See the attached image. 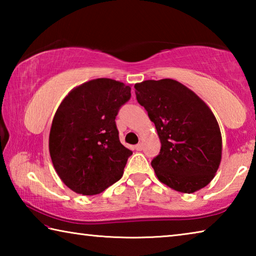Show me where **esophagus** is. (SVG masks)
I'll return each instance as SVG.
<instances>
[{
    "label": "esophagus",
    "mask_w": 256,
    "mask_h": 256,
    "mask_svg": "<svg viewBox=\"0 0 256 256\" xmlns=\"http://www.w3.org/2000/svg\"><path fill=\"white\" fill-rule=\"evenodd\" d=\"M142 149H144V144H138L136 146V150H138V151H141Z\"/></svg>",
    "instance_id": "esophagus-1"
}]
</instances>
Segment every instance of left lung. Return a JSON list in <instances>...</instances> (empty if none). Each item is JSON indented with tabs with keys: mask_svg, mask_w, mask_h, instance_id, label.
<instances>
[{
	"mask_svg": "<svg viewBox=\"0 0 256 256\" xmlns=\"http://www.w3.org/2000/svg\"><path fill=\"white\" fill-rule=\"evenodd\" d=\"M134 88L162 142L151 162L158 180L182 193L204 188L222 162V133L214 112L176 80H146Z\"/></svg>",
	"mask_w": 256,
	"mask_h": 256,
	"instance_id": "left-lung-1",
	"label": "left lung"
}]
</instances>
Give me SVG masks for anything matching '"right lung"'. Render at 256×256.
<instances>
[{
  "label": "right lung",
  "instance_id": "1",
  "mask_svg": "<svg viewBox=\"0 0 256 256\" xmlns=\"http://www.w3.org/2000/svg\"><path fill=\"white\" fill-rule=\"evenodd\" d=\"M131 86L100 78L72 89L56 110L50 154L60 178L82 196L102 193L123 176L132 151L120 144L115 118Z\"/></svg>",
  "mask_w": 256,
  "mask_h": 256
}]
</instances>
